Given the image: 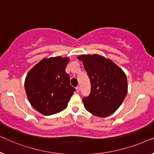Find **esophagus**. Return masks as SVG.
Instances as JSON below:
<instances>
[{
	"label": "esophagus",
	"mask_w": 154,
	"mask_h": 154,
	"mask_svg": "<svg viewBox=\"0 0 154 154\" xmlns=\"http://www.w3.org/2000/svg\"><path fill=\"white\" fill-rule=\"evenodd\" d=\"M76 91L77 93H79V92L80 91V87L79 86H77L76 87Z\"/></svg>",
	"instance_id": "esophagus-1"
}]
</instances>
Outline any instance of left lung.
Masks as SVG:
<instances>
[{
  "mask_svg": "<svg viewBox=\"0 0 154 154\" xmlns=\"http://www.w3.org/2000/svg\"><path fill=\"white\" fill-rule=\"evenodd\" d=\"M91 82V93L82 99L87 111L104 118L120 106L127 93V79L123 70L113 61L98 54L81 55Z\"/></svg>",
  "mask_w": 154,
  "mask_h": 154,
  "instance_id": "8db88e82",
  "label": "left lung"
}]
</instances>
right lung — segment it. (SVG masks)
<instances>
[{
    "mask_svg": "<svg viewBox=\"0 0 154 154\" xmlns=\"http://www.w3.org/2000/svg\"><path fill=\"white\" fill-rule=\"evenodd\" d=\"M68 61L67 57L43 59L27 73L25 81L27 98L41 114L51 116L67 107L75 91L65 71Z\"/></svg>",
    "mask_w": 154,
    "mask_h": 154,
    "instance_id": "add662e5",
    "label": "right lung"
}]
</instances>
